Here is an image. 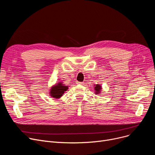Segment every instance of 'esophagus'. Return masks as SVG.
Here are the masks:
<instances>
[{"mask_svg":"<svg viewBox=\"0 0 155 155\" xmlns=\"http://www.w3.org/2000/svg\"><path fill=\"white\" fill-rule=\"evenodd\" d=\"M77 84H80V85H84V84H85L84 82H78Z\"/></svg>","mask_w":155,"mask_h":155,"instance_id":"esophagus-1","label":"esophagus"}]
</instances>
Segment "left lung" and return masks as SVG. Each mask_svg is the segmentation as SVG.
<instances>
[{
	"instance_id": "8db88e82",
	"label": "left lung",
	"mask_w": 155,
	"mask_h": 155,
	"mask_svg": "<svg viewBox=\"0 0 155 155\" xmlns=\"http://www.w3.org/2000/svg\"><path fill=\"white\" fill-rule=\"evenodd\" d=\"M95 88V94H99L101 92V90L102 89L101 86L99 84H97L96 86L94 87Z\"/></svg>"
}]
</instances>
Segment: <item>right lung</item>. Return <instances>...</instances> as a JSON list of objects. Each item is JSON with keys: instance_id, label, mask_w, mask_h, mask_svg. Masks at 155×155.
Returning <instances> with one entry per match:
<instances>
[{"instance_id": "1", "label": "right lung", "mask_w": 155, "mask_h": 155, "mask_svg": "<svg viewBox=\"0 0 155 155\" xmlns=\"http://www.w3.org/2000/svg\"><path fill=\"white\" fill-rule=\"evenodd\" d=\"M68 86L63 85V83L60 82L52 87L50 90V95L54 99H59L64 94V91L68 89Z\"/></svg>"}]
</instances>
